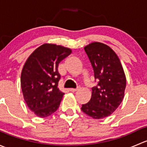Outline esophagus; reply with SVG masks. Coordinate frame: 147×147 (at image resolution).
I'll list each match as a JSON object with an SVG mask.
<instances>
[{"label": "esophagus", "instance_id": "obj_1", "mask_svg": "<svg viewBox=\"0 0 147 147\" xmlns=\"http://www.w3.org/2000/svg\"><path fill=\"white\" fill-rule=\"evenodd\" d=\"M79 89H80V87H77V88H75V89H74V88H70V89H69V91L72 92H75L78 91V90H79Z\"/></svg>", "mask_w": 147, "mask_h": 147}]
</instances>
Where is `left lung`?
Returning <instances> with one entry per match:
<instances>
[{
    "label": "left lung",
    "instance_id": "8db88e82",
    "mask_svg": "<svg viewBox=\"0 0 147 147\" xmlns=\"http://www.w3.org/2000/svg\"><path fill=\"white\" fill-rule=\"evenodd\" d=\"M94 71L97 85L92 88V97L82 105L84 113L96 119L112 115L124 98L126 78L116 53L109 46L92 42L84 47Z\"/></svg>",
    "mask_w": 147,
    "mask_h": 147
}]
</instances>
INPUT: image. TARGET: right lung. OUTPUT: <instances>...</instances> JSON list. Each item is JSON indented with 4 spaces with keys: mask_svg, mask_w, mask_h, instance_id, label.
I'll return each mask as SVG.
<instances>
[{
    "mask_svg": "<svg viewBox=\"0 0 147 147\" xmlns=\"http://www.w3.org/2000/svg\"><path fill=\"white\" fill-rule=\"evenodd\" d=\"M67 47L43 44L28 57L21 73L24 100L31 111L40 117H47L60 106L64 93L58 88L60 75L58 65L71 54Z\"/></svg>",
    "mask_w": 147,
    "mask_h": 147,
    "instance_id": "obj_1",
    "label": "right lung"
}]
</instances>
